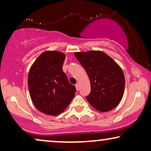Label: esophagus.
Returning a JSON list of instances; mask_svg holds the SVG:
<instances>
[{
	"label": "esophagus",
	"mask_w": 151,
	"mask_h": 151,
	"mask_svg": "<svg viewBox=\"0 0 151 151\" xmlns=\"http://www.w3.org/2000/svg\"><path fill=\"white\" fill-rule=\"evenodd\" d=\"M76 90L79 91V89H80V86H79V84H76Z\"/></svg>",
	"instance_id": "34e87169"
}]
</instances>
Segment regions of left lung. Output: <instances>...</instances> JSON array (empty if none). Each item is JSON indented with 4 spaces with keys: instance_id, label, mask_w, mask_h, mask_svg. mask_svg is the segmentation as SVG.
Masks as SVG:
<instances>
[{
    "instance_id": "1",
    "label": "left lung",
    "mask_w": 151,
    "mask_h": 151,
    "mask_svg": "<svg viewBox=\"0 0 151 151\" xmlns=\"http://www.w3.org/2000/svg\"><path fill=\"white\" fill-rule=\"evenodd\" d=\"M84 68L91 82V93L86 100L101 112L115 109L122 98L124 75L121 67L106 53L88 51L74 53Z\"/></svg>"
}]
</instances>
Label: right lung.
Wrapping results in <instances>:
<instances>
[{
  "mask_svg": "<svg viewBox=\"0 0 151 151\" xmlns=\"http://www.w3.org/2000/svg\"><path fill=\"white\" fill-rule=\"evenodd\" d=\"M65 60V53L45 51L29 71L28 87L32 102L45 114H60L75 96L76 87L69 83L63 71Z\"/></svg>",
  "mask_w": 151,
  "mask_h": 151,
  "instance_id": "add662e5",
  "label": "right lung"
}]
</instances>
